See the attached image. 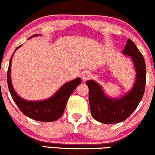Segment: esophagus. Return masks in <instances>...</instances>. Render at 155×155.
Masks as SVG:
<instances>
[{"mask_svg":"<svg viewBox=\"0 0 155 155\" xmlns=\"http://www.w3.org/2000/svg\"><path fill=\"white\" fill-rule=\"evenodd\" d=\"M91 74L90 72H84L82 75V79L83 81H88V80L91 79Z\"/></svg>","mask_w":155,"mask_h":155,"instance_id":"obj_1","label":"esophagus"}]
</instances>
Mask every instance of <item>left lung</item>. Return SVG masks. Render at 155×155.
Wrapping results in <instances>:
<instances>
[{
  "mask_svg": "<svg viewBox=\"0 0 155 155\" xmlns=\"http://www.w3.org/2000/svg\"><path fill=\"white\" fill-rule=\"evenodd\" d=\"M123 53L131 56L137 72L136 81L129 93L119 99L110 98L95 81L86 82L91 116L103 124H116L126 120L137 108L145 91L147 70L143 55L130 39H127Z\"/></svg>",
  "mask_w": 155,
  "mask_h": 155,
  "instance_id": "obj_1",
  "label": "left lung"
}]
</instances>
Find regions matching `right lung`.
<instances>
[{
	"instance_id": "right-lung-1",
	"label": "right lung",
	"mask_w": 155,
	"mask_h": 155,
	"mask_svg": "<svg viewBox=\"0 0 155 155\" xmlns=\"http://www.w3.org/2000/svg\"><path fill=\"white\" fill-rule=\"evenodd\" d=\"M38 36V34L32 36ZM30 39V38H29ZM21 45L17 47L16 50ZM14 54V53H13ZM12 54L8 64L7 71V83L11 96L22 114L31 119L39 121H54L58 120L64 114L67 102L69 96L72 94L78 85L81 83L80 78L68 82L59 88L58 91L51 98L43 101H26L17 94L14 90L11 82L10 70H11Z\"/></svg>"
}]
</instances>
